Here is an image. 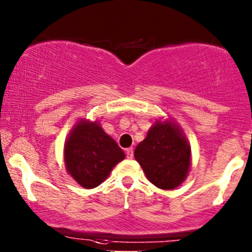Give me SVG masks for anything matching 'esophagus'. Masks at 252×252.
<instances>
[{
	"mask_svg": "<svg viewBox=\"0 0 252 252\" xmlns=\"http://www.w3.org/2000/svg\"><path fill=\"white\" fill-rule=\"evenodd\" d=\"M126 154L128 158H133V147H129V149L126 150Z\"/></svg>",
	"mask_w": 252,
	"mask_h": 252,
	"instance_id": "obj_1",
	"label": "esophagus"
}]
</instances>
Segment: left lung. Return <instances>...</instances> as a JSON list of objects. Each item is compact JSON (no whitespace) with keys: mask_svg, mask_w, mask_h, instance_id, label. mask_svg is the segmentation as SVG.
Instances as JSON below:
<instances>
[{"mask_svg":"<svg viewBox=\"0 0 252 252\" xmlns=\"http://www.w3.org/2000/svg\"><path fill=\"white\" fill-rule=\"evenodd\" d=\"M147 179L163 190L179 187L189 174L191 147L175 122L157 119L134 151Z\"/></svg>","mask_w":252,"mask_h":252,"instance_id":"left-lung-1","label":"left lung"}]
</instances>
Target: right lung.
Instances as JSON below:
<instances>
[{
  "mask_svg": "<svg viewBox=\"0 0 252 252\" xmlns=\"http://www.w3.org/2000/svg\"><path fill=\"white\" fill-rule=\"evenodd\" d=\"M67 173L85 189L98 187L126 154L101 128L98 121L79 119L64 142Z\"/></svg>",
  "mask_w": 252,
  "mask_h": 252,
  "instance_id": "add662e5",
  "label": "right lung"
}]
</instances>
